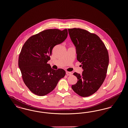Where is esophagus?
I'll return each mask as SVG.
<instances>
[{
  "label": "esophagus",
  "mask_w": 128,
  "mask_h": 128,
  "mask_svg": "<svg viewBox=\"0 0 128 128\" xmlns=\"http://www.w3.org/2000/svg\"><path fill=\"white\" fill-rule=\"evenodd\" d=\"M66 74L68 76L71 75L72 74V73L71 72H66Z\"/></svg>",
  "instance_id": "esophagus-1"
}]
</instances>
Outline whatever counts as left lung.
<instances>
[{
    "mask_svg": "<svg viewBox=\"0 0 128 128\" xmlns=\"http://www.w3.org/2000/svg\"><path fill=\"white\" fill-rule=\"evenodd\" d=\"M68 31L76 47L77 59L84 70L81 75L73 73L78 80L72 88L80 96H89L98 91L106 77L108 53L96 34L80 28L68 29Z\"/></svg>",
    "mask_w": 128,
    "mask_h": 128,
    "instance_id": "1",
    "label": "left lung"
}]
</instances>
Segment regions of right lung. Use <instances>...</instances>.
<instances>
[{
  "instance_id": "add662e5",
  "label": "right lung",
  "mask_w": 128,
  "mask_h": 128,
  "mask_svg": "<svg viewBox=\"0 0 128 128\" xmlns=\"http://www.w3.org/2000/svg\"><path fill=\"white\" fill-rule=\"evenodd\" d=\"M68 30L48 29L30 36L24 44L18 57V67L25 84L34 94L44 96L55 89L65 71L51 68L48 61L55 46L67 38Z\"/></svg>"
}]
</instances>
